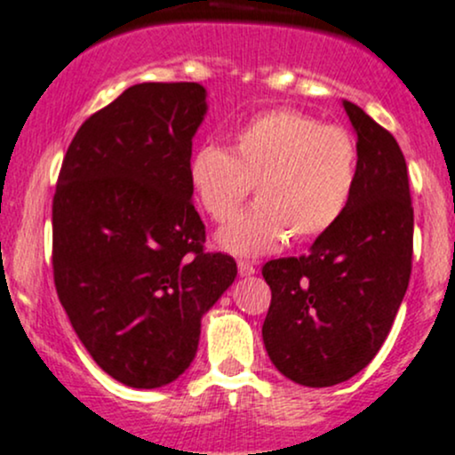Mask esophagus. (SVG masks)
<instances>
[{
	"instance_id": "esophagus-1",
	"label": "esophagus",
	"mask_w": 455,
	"mask_h": 455,
	"mask_svg": "<svg viewBox=\"0 0 455 455\" xmlns=\"http://www.w3.org/2000/svg\"><path fill=\"white\" fill-rule=\"evenodd\" d=\"M255 262H251V259H238V273L241 275H253L255 273Z\"/></svg>"
}]
</instances>
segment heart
I'll list each match as a JSON object with an SVG mask.
<instances>
[{
	"mask_svg": "<svg viewBox=\"0 0 455 455\" xmlns=\"http://www.w3.org/2000/svg\"><path fill=\"white\" fill-rule=\"evenodd\" d=\"M359 178V148L344 126L323 124L288 107L259 111L232 132L229 152L197 148L188 182L214 221H228L255 187L258 204L219 232L234 253L275 251L315 241L348 211Z\"/></svg>",
	"mask_w": 455,
	"mask_h": 455,
	"instance_id": "b5f03b06",
	"label": "heart"
}]
</instances>
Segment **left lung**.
Returning a JSON list of instances; mask_svg holds the SVG:
<instances>
[{"label":"left lung","instance_id":"8db88e82","mask_svg":"<svg viewBox=\"0 0 455 455\" xmlns=\"http://www.w3.org/2000/svg\"><path fill=\"white\" fill-rule=\"evenodd\" d=\"M359 178L344 217L309 253L268 259L262 338L273 365L305 387H331L370 363L389 335L412 270V200L395 137L344 100Z\"/></svg>","mask_w":455,"mask_h":455}]
</instances>
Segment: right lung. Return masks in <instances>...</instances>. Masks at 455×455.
Returning <instances> with one entry per match:
<instances>
[{
    "instance_id": "obj_1",
    "label": "right lung",
    "mask_w": 455,
    "mask_h": 455,
    "mask_svg": "<svg viewBox=\"0 0 455 455\" xmlns=\"http://www.w3.org/2000/svg\"><path fill=\"white\" fill-rule=\"evenodd\" d=\"M200 84H137L79 126L53 196V282L111 379L156 389L191 365L202 315L236 277L206 251L188 182Z\"/></svg>"
}]
</instances>
